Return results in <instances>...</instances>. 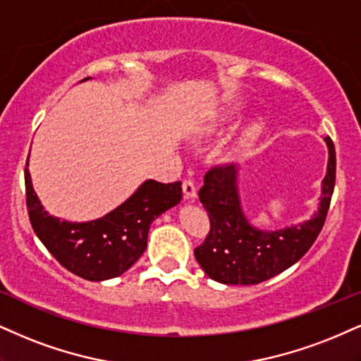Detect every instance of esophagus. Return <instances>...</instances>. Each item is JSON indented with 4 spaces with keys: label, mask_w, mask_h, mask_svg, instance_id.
<instances>
[{
    "label": "esophagus",
    "mask_w": 361,
    "mask_h": 361,
    "mask_svg": "<svg viewBox=\"0 0 361 361\" xmlns=\"http://www.w3.org/2000/svg\"><path fill=\"white\" fill-rule=\"evenodd\" d=\"M183 195L186 200H193L195 197H197V186H195L193 181H190V180L183 181Z\"/></svg>",
    "instance_id": "esophagus-1"
}]
</instances>
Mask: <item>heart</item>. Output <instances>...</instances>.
<instances>
[{
    "instance_id": "b5f03b06",
    "label": "heart",
    "mask_w": 361,
    "mask_h": 361,
    "mask_svg": "<svg viewBox=\"0 0 361 361\" xmlns=\"http://www.w3.org/2000/svg\"><path fill=\"white\" fill-rule=\"evenodd\" d=\"M224 121H225V117H222V119H220V123L212 124V126H210V129H208V133H210V134H219V131H220V126H222ZM255 131H257V128H255V126H252V128L249 129V131H247V136H252V134H254Z\"/></svg>"
}]
</instances>
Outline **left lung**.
<instances>
[{
  "label": "left lung",
  "mask_w": 361,
  "mask_h": 361,
  "mask_svg": "<svg viewBox=\"0 0 361 361\" xmlns=\"http://www.w3.org/2000/svg\"><path fill=\"white\" fill-rule=\"evenodd\" d=\"M328 146L326 175L321 181L318 212L306 222L279 230L254 227L244 214L238 195L235 164L212 168L198 197L210 219V233L195 249V257L210 279L228 286L259 284L296 264L314 244L323 228L336 178L333 141Z\"/></svg>",
  "instance_id": "8db88e82"
}]
</instances>
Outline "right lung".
<instances>
[{
	"label": "right lung",
	"instance_id": "add662e5",
	"mask_svg": "<svg viewBox=\"0 0 361 361\" xmlns=\"http://www.w3.org/2000/svg\"><path fill=\"white\" fill-rule=\"evenodd\" d=\"M25 186L30 224L37 237L67 271L87 281H106L124 274L145 252L153 220L181 200V181L146 180L107 215L79 224L60 220L43 210L33 190L28 161Z\"/></svg>",
	"mask_w": 361,
	"mask_h": 361
}]
</instances>
